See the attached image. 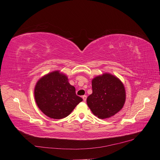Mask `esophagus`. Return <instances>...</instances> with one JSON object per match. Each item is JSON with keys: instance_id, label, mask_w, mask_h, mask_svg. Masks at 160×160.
Masks as SVG:
<instances>
[{"instance_id": "obj_1", "label": "esophagus", "mask_w": 160, "mask_h": 160, "mask_svg": "<svg viewBox=\"0 0 160 160\" xmlns=\"http://www.w3.org/2000/svg\"><path fill=\"white\" fill-rule=\"evenodd\" d=\"M82 98H83V102H86V99H87V97H86V95H84V96H83V97H82Z\"/></svg>"}]
</instances>
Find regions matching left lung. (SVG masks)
<instances>
[{"label": "left lung", "instance_id": "8db88e82", "mask_svg": "<svg viewBox=\"0 0 160 160\" xmlns=\"http://www.w3.org/2000/svg\"><path fill=\"white\" fill-rule=\"evenodd\" d=\"M92 93L87 98L88 107L98 118H111L123 107L126 92L122 82L110 73H103L92 80Z\"/></svg>", "mask_w": 160, "mask_h": 160}]
</instances>
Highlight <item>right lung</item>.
<instances>
[{
    "label": "right lung",
    "instance_id": "1",
    "mask_svg": "<svg viewBox=\"0 0 160 160\" xmlns=\"http://www.w3.org/2000/svg\"><path fill=\"white\" fill-rule=\"evenodd\" d=\"M68 78L60 71H54L41 77L34 89L36 103L45 115L62 119L71 114L83 100L76 94Z\"/></svg>",
    "mask_w": 160,
    "mask_h": 160
}]
</instances>
